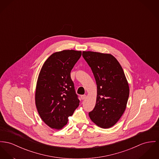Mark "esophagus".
<instances>
[{
	"mask_svg": "<svg viewBox=\"0 0 159 159\" xmlns=\"http://www.w3.org/2000/svg\"><path fill=\"white\" fill-rule=\"evenodd\" d=\"M80 98H81V99H82V100H84V99H85L86 95H82V96H80Z\"/></svg>",
	"mask_w": 159,
	"mask_h": 159,
	"instance_id": "esophagus-1",
	"label": "esophagus"
}]
</instances>
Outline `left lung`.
I'll list each match as a JSON object with an SVG mask.
<instances>
[{"instance_id":"8db88e82","label":"left lung","mask_w":159,"mask_h":159,"mask_svg":"<svg viewBox=\"0 0 159 159\" xmlns=\"http://www.w3.org/2000/svg\"><path fill=\"white\" fill-rule=\"evenodd\" d=\"M82 56L93 73L97 84V98L91 120L102 128H109L125 112L129 88L122 68L110 54L83 51Z\"/></svg>"}]
</instances>
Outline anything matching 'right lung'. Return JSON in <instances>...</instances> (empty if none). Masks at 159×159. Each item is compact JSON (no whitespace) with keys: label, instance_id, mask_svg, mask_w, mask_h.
Instances as JSON below:
<instances>
[{"label":"right lung","instance_id":"1","mask_svg":"<svg viewBox=\"0 0 159 159\" xmlns=\"http://www.w3.org/2000/svg\"><path fill=\"white\" fill-rule=\"evenodd\" d=\"M81 55L80 51L73 49L54 52L45 61L39 74L37 110L42 120L51 128L61 129L79 105L70 73Z\"/></svg>","mask_w":159,"mask_h":159}]
</instances>
